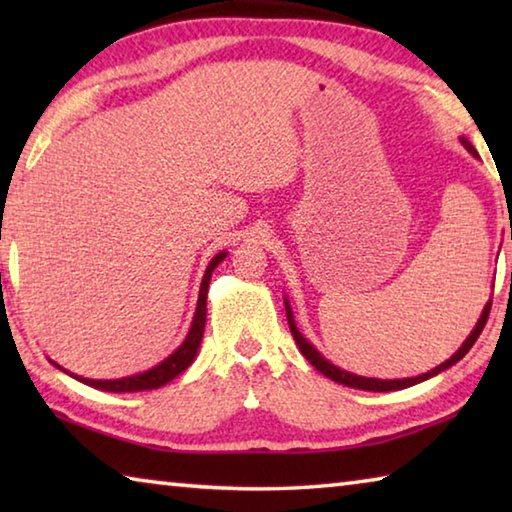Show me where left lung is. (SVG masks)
Segmentation results:
<instances>
[{
    "instance_id": "obj_1",
    "label": "left lung",
    "mask_w": 512,
    "mask_h": 512,
    "mask_svg": "<svg viewBox=\"0 0 512 512\" xmlns=\"http://www.w3.org/2000/svg\"><path fill=\"white\" fill-rule=\"evenodd\" d=\"M461 144L465 146L467 151H470L474 158H479V153H476L474 146L467 142V137H461ZM510 239H512V230H510ZM490 305L492 300L485 302V307L481 311L479 320H476L474 329L470 332V336L463 341L461 348H458L452 357H449L447 361L440 363V366H436L429 372H422V375L418 377H406V379H375V377H361V375H354V372H348V370H341L339 366H334V363H329L323 354H320L314 345H311L305 336L300 334V329L296 327V320H293V311H291V305L289 300L284 298V309H287V320H289V327H291V334H293V341H296V345L300 348V352L305 354V359L314 366L318 372H323L325 377H329L332 381H336V384H343V386H350V388H359V391H375V393H388V391H402V388H409V386H415L420 384V381H427L431 377H436L438 372H443L447 368H452L454 363L461 361L467 352H470L472 345L476 343V339H479V334L483 332L485 327V320H488V314H490Z\"/></svg>"
}]
</instances>
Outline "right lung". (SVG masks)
Listing matches in <instances>:
<instances>
[{
  "label": "right lung",
  "mask_w": 512,
  "mask_h": 512,
  "mask_svg": "<svg viewBox=\"0 0 512 512\" xmlns=\"http://www.w3.org/2000/svg\"><path fill=\"white\" fill-rule=\"evenodd\" d=\"M225 255H228V253L221 250V253L214 255L212 262L207 264L203 282H201V291H198V302H196V314H194V320H192V327H189L185 341L180 343L167 359L160 361L158 366H153L151 370L137 372V375H131V377H121V379H88V377L74 375V372H67L65 368H60L58 363H54V361H51V363H54L56 368L65 370L69 377L79 379V381H83V384H88L92 388H99V391H108V393L153 391V388H160L164 384H169L171 379H176L180 372L192 366L194 359H196V352H198V348H201L203 332H205V318H207V287H210L212 271L223 262Z\"/></svg>",
  "instance_id": "1"
}]
</instances>
